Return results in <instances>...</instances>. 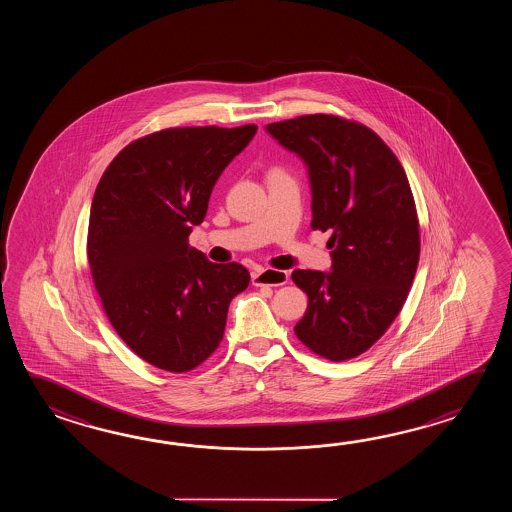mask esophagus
Masks as SVG:
<instances>
[{"label": "esophagus", "instance_id": "esophagus-1", "mask_svg": "<svg viewBox=\"0 0 512 512\" xmlns=\"http://www.w3.org/2000/svg\"><path fill=\"white\" fill-rule=\"evenodd\" d=\"M289 280L287 271H276V269H261V271L252 272V285H285Z\"/></svg>", "mask_w": 512, "mask_h": 512}]
</instances>
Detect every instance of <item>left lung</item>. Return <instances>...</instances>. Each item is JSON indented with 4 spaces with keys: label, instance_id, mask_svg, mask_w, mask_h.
Returning <instances> with one entry per match:
<instances>
[{
    "label": "left lung",
    "instance_id": "left-lung-1",
    "mask_svg": "<svg viewBox=\"0 0 512 512\" xmlns=\"http://www.w3.org/2000/svg\"><path fill=\"white\" fill-rule=\"evenodd\" d=\"M265 130L304 161L311 229L331 232V271L291 274L309 298L294 333L324 359H353L384 335L414 282L419 221L408 177L359 122L318 113Z\"/></svg>",
    "mask_w": 512,
    "mask_h": 512
}]
</instances>
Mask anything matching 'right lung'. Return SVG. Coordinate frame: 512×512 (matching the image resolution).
I'll return each mask as SVG.
<instances>
[{"label":"right lung","instance_id":"right-lung-1","mask_svg":"<svg viewBox=\"0 0 512 512\" xmlns=\"http://www.w3.org/2000/svg\"><path fill=\"white\" fill-rule=\"evenodd\" d=\"M258 126L170 128L128 144L98 183L87 260L102 307L142 360L183 373L221 342L230 300L251 274L188 245L219 175Z\"/></svg>","mask_w":512,"mask_h":512}]
</instances>
